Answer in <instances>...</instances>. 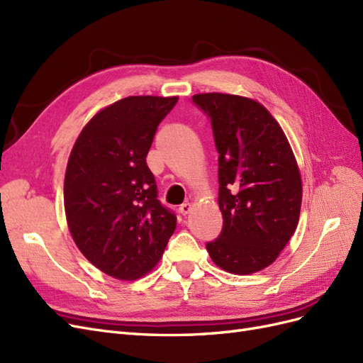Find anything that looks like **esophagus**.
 <instances>
[{
  "label": "esophagus",
  "mask_w": 363,
  "mask_h": 363,
  "mask_svg": "<svg viewBox=\"0 0 363 363\" xmlns=\"http://www.w3.org/2000/svg\"><path fill=\"white\" fill-rule=\"evenodd\" d=\"M179 211H180V213H182L183 216H186L188 213H191V211H192V204H191V203H184V204H182V206H180Z\"/></svg>",
  "instance_id": "1"
}]
</instances>
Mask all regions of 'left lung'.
Wrapping results in <instances>:
<instances>
[{
	"label": "left lung",
	"instance_id": "1",
	"mask_svg": "<svg viewBox=\"0 0 363 363\" xmlns=\"http://www.w3.org/2000/svg\"><path fill=\"white\" fill-rule=\"evenodd\" d=\"M212 121L219 155L223 232L206 245L221 269L248 276L269 267L295 233L303 183L289 140L268 108L232 94L192 96Z\"/></svg>",
	"mask_w": 363,
	"mask_h": 363
}]
</instances>
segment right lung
I'll list each match as a JSON object with an SVG mask.
<instances>
[{
    "instance_id": "right-lung-1",
    "label": "right lung",
    "mask_w": 363,
    "mask_h": 363,
    "mask_svg": "<svg viewBox=\"0 0 363 363\" xmlns=\"http://www.w3.org/2000/svg\"><path fill=\"white\" fill-rule=\"evenodd\" d=\"M177 101L123 98L96 112L71 150L63 186L68 228L82 255L113 279L144 277L177 225L147 167L157 125Z\"/></svg>"
}]
</instances>
